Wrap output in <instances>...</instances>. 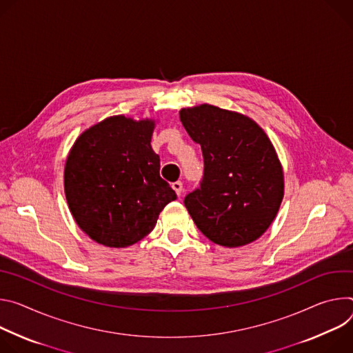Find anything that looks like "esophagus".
<instances>
[{
    "mask_svg": "<svg viewBox=\"0 0 353 353\" xmlns=\"http://www.w3.org/2000/svg\"><path fill=\"white\" fill-rule=\"evenodd\" d=\"M172 189L176 192V194L179 196V194H181L182 190H183V183H182L181 181H176V182L172 183Z\"/></svg>",
    "mask_w": 353,
    "mask_h": 353,
    "instance_id": "1",
    "label": "esophagus"
}]
</instances>
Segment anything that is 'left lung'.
I'll return each mask as SVG.
<instances>
[{
	"mask_svg": "<svg viewBox=\"0 0 353 353\" xmlns=\"http://www.w3.org/2000/svg\"><path fill=\"white\" fill-rule=\"evenodd\" d=\"M202 147L201 186L185 196L192 220L214 244L247 245L268 230L281 208L283 170L266 133L248 116L213 105L179 110Z\"/></svg>",
	"mask_w": 353,
	"mask_h": 353,
	"instance_id": "left-lung-1",
	"label": "left lung"
}]
</instances>
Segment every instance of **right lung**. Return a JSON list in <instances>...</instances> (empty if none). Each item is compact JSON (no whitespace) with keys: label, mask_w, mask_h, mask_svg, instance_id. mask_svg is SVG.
I'll return each instance as SVG.
<instances>
[{"label":"right lung","mask_w":353,"mask_h":353,"mask_svg":"<svg viewBox=\"0 0 353 353\" xmlns=\"http://www.w3.org/2000/svg\"><path fill=\"white\" fill-rule=\"evenodd\" d=\"M155 122L106 117L78 137L64 168L70 212L87 236L110 248L143 240L176 199L151 148Z\"/></svg>","instance_id":"obj_1"}]
</instances>
